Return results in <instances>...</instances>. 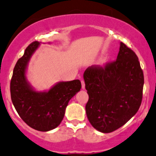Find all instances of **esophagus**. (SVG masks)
Here are the masks:
<instances>
[{
	"label": "esophagus",
	"instance_id": "obj_1",
	"mask_svg": "<svg viewBox=\"0 0 156 156\" xmlns=\"http://www.w3.org/2000/svg\"><path fill=\"white\" fill-rule=\"evenodd\" d=\"M81 83H82V88H83V89H85V82H84L83 80H82V81H81Z\"/></svg>",
	"mask_w": 156,
	"mask_h": 156
}]
</instances>
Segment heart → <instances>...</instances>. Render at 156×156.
<instances>
[{
  "label": "heart",
  "instance_id": "heart-1",
  "mask_svg": "<svg viewBox=\"0 0 156 156\" xmlns=\"http://www.w3.org/2000/svg\"><path fill=\"white\" fill-rule=\"evenodd\" d=\"M105 62H106V59H101V61H100V64L101 65H104V64H105Z\"/></svg>",
  "mask_w": 156,
  "mask_h": 156
}]
</instances>
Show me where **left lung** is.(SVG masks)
Listing matches in <instances>:
<instances>
[{"label":"left lung","instance_id":"left-lung-1","mask_svg":"<svg viewBox=\"0 0 156 156\" xmlns=\"http://www.w3.org/2000/svg\"><path fill=\"white\" fill-rule=\"evenodd\" d=\"M87 117L96 130L108 133L127 123L142 100L144 73L135 52L121 42L116 60L84 72Z\"/></svg>","mask_w":156,"mask_h":156}]
</instances>
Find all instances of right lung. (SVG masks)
Returning <instances> with one entry per match:
<instances>
[{
    "label": "right lung",
    "mask_w": 156,
    "mask_h": 156,
    "mask_svg": "<svg viewBox=\"0 0 156 156\" xmlns=\"http://www.w3.org/2000/svg\"><path fill=\"white\" fill-rule=\"evenodd\" d=\"M40 42L31 43L17 60L10 83L11 98L20 118L34 130L46 132L59 125L70 99L81 89L79 80L59 82L48 90L37 91L28 81L26 71Z\"/></svg>",
    "instance_id": "obj_1"
}]
</instances>
